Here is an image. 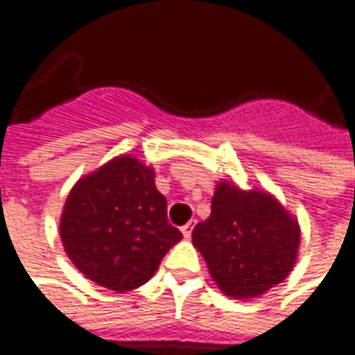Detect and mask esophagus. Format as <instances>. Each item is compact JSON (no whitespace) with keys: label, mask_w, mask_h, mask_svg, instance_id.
<instances>
[{"label":"esophagus","mask_w":355,"mask_h":355,"mask_svg":"<svg viewBox=\"0 0 355 355\" xmlns=\"http://www.w3.org/2000/svg\"><path fill=\"white\" fill-rule=\"evenodd\" d=\"M180 232H182V236H184V238L189 239L190 236H192V224H187V226H182V227H180Z\"/></svg>","instance_id":"esophagus-1"}]
</instances>
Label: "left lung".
I'll use <instances>...</instances> for the list:
<instances>
[{"label":"left lung","mask_w":355,"mask_h":355,"mask_svg":"<svg viewBox=\"0 0 355 355\" xmlns=\"http://www.w3.org/2000/svg\"><path fill=\"white\" fill-rule=\"evenodd\" d=\"M192 243L224 295L255 299L293 271L300 227L269 192L224 180L216 187L210 218L194 227Z\"/></svg>","instance_id":"1"}]
</instances>
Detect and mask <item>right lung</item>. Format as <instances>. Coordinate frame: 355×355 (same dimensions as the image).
<instances>
[{"label": "right lung", "instance_id": "obj_1", "mask_svg": "<svg viewBox=\"0 0 355 355\" xmlns=\"http://www.w3.org/2000/svg\"><path fill=\"white\" fill-rule=\"evenodd\" d=\"M60 239L82 275L125 293L155 275L182 234L166 220V198L155 187V168L121 155L70 190Z\"/></svg>", "mask_w": 355, "mask_h": 355}]
</instances>
